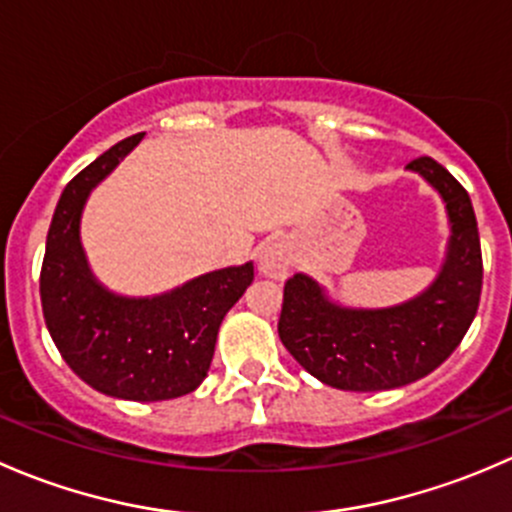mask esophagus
Returning <instances> with one entry per match:
<instances>
[{"instance_id": "obj_1", "label": "esophagus", "mask_w": 512, "mask_h": 512, "mask_svg": "<svg viewBox=\"0 0 512 512\" xmlns=\"http://www.w3.org/2000/svg\"><path fill=\"white\" fill-rule=\"evenodd\" d=\"M257 267L265 277L272 280H285L289 267H292V247L287 240H272L267 242L257 257Z\"/></svg>"}]
</instances>
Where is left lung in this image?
I'll use <instances>...</instances> for the list:
<instances>
[{
  "instance_id": "left-lung-1",
  "label": "left lung",
  "mask_w": 512,
  "mask_h": 512,
  "mask_svg": "<svg viewBox=\"0 0 512 512\" xmlns=\"http://www.w3.org/2000/svg\"><path fill=\"white\" fill-rule=\"evenodd\" d=\"M446 203V260L431 287L381 309L342 307L319 282L297 272L285 285L280 332L287 352L322 384L342 391H386L423 379L461 344L478 312L483 257L466 188L433 158L411 160Z\"/></svg>"
}]
</instances>
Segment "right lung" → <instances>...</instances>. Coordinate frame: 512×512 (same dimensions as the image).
Here are the masks:
<instances>
[{"mask_svg":"<svg viewBox=\"0 0 512 512\" xmlns=\"http://www.w3.org/2000/svg\"><path fill=\"white\" fill-rule=\"evenodd\" d=\"M141 141L143 133L123 138L66 185L46 235L39 292L46 329L79 379L113 399L168 401L203 384L220 324L255 270L252 262L223 267L156 297H123L96 280L81 247V213Z\"/></svg>","mask_w":512,"mask_h":512,"instance_id":"obj_1","label":"right lung"}]
</instances>
